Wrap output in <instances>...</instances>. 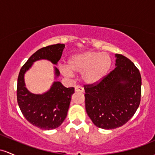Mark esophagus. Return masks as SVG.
I'll list each match as a JSON object with an SVG mask.
<instances>
[{"mask_svg":"<svg viewBox=\"0 0 155 155\" xmlns=\"http://www.w3.org/2000/svg\"><path fill=\"white\" fill-rule=\"evenodd\" d=\"M74 91L75 92H78V91L83 92L84 91V89H83V87H81V86H76L75 87H74Z\"/></svg>","mask_w":155,"mask_h":155,"instance_id":"obj_1","label":"esophagus"}]
</instances>
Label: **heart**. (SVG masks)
<instances>
[{
	"label": "heart",
	"mask_w": 155,
	"mask_h": 155,
	"mask_svg": "<svg viewBox=\"0 0 155 155\" xmlns=\"http://www.w3.org/2000/svg\"><path fill=\"white\" fill-rule=\"evenodd\" d=\"M112 61L110 55L100 52L87 51L72 55L69 58L67 67L61 66L64 75H73V72H82V79L88 84L100 82L110 70Z\"/></svg>",
	"instance_id": "obj_1"
}]
</instances>
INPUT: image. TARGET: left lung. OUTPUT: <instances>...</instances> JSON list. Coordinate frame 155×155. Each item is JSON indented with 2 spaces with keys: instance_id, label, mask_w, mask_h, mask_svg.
<instances>
[{
  "instance_id": "obj_1",
  "label": "left lung",
  "mask_w": 155,
  "mask_h": 155,
  "mask_svg": "<svg viewBox=\"0 0 155 155\" xmlns=\"http://www.w3.org/2000/svg\"><path fill=\"white\" fill-rule=\"evenodd\" d=\"M116 68L100 83L85 85L87 114L97 127L116 129L133 117L140 102L141 76L133 62L116 54Z\"/></svg>"
}]
</instances>
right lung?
I'll return each instance as SVG.
<instances>
[{
    "label": "right lung",
    "mask_w": 155,
    "mask_h": 155,
    "mask_svg": "<svg viewBox=\"0 0 155 155\" xmlns=\"http://www.w3.org/2000/svg\"><path fill=\"white\" fill-rule=\"evenodd\" d=\"M65 45L56 44L45 47L34 53L22 67L17 79V103L22 114L31 124L41 130L58 127L66 119L71 97L74 93L73 87L66 88L59 81H54L48 91L41 94L31 93L25 87L24 75L36 61H50L56 65L62 55ZM55 69V78L60 75Z\"/></svg>",
    "instance_id": "1"
}]
</instances>
